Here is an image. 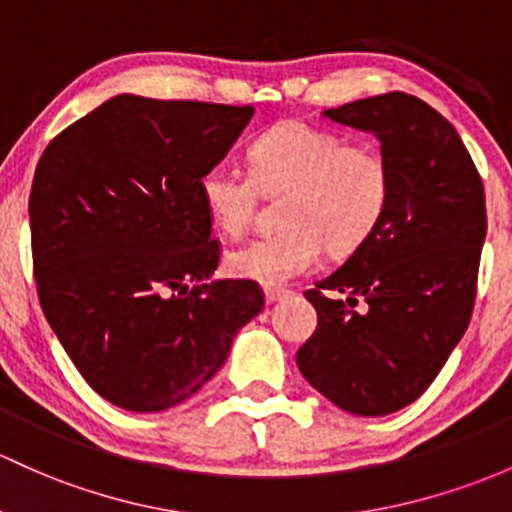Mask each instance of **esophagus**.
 <instances>
[{
    "label": "esophagus",
    "mask_w": 512,
    "mask_h": 512,
    "mask_svg": "<svg viewBox=\"0 0 512 512\" xmlns=\"http://www.w3.org/2000/svg\"><path fill=\"white\" fill-rule=\"evenodd\" d=\"M263 293H266V302H278V300L288 298L290 290H285V288H273V285H268V288L263 290Z\"/></svg>",
    "instance_id": "esophagus-1"
}]
</instances>
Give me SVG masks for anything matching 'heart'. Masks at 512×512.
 <instances>
[{"mask_svg": "<svg viewBox=\"0 0 512 512\" xmlns=\"http://www.w3.org/2000/svg\"><path fill=\"white\" fill-rule=\"evenodd\" d=\"M200 202L217 232L239 236L258 192L280 200L283 232L258 236L224 256L236 278L278 285L310 271L322 246L349 256L371 239L390 202V166L376 146L305 122H283L249 146V175L229 163L202 173Z\"/></svg>", "mask_w": 512, "mask_h": 512, "instance_id": "obj_1", "label": "heart"}]
</instances>
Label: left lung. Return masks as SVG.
Here are the masks:
<instances>
[{"mask_svg": "<svg viewBox=\"0 0 512 512\" xmlns=\"http://www.w3.org/2000/svg\"><path fill=\"white\" fill-rule=\"evenodd\" d=\"M324 117L381 141L390 202L371 239L305 293L317 329L298 368L337 408L378 417L415 403L469 327L486 195L454 126L417 97L388 92Z\"/></svg>", "mask_w": 512, "mask_h": 512, "instance_id": "8db88e82", "label": "left lung"}]
</instances>
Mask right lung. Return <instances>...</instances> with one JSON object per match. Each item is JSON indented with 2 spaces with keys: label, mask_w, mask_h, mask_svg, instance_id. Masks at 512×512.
<instances>
[{
  "label": "right lung",
  "mask_w": 512,
  "mask_h": 512,
  "mask_svg": "<svg viewBox=\"0 0 512 512\" xmlns=\"http://www.w3.org/2000/svg\"><path fill=\"white\" fill-rule=\"evenodd\" d=\"M254 107L117 95L43 151L29 197L43 315L87 383L131 412L183 403L263 307L254 280H210L200 202Z\"/></svg>",
  "instance_id": "obj_1"
}]
</instances>
